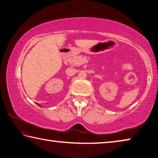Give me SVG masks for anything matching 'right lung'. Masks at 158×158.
<instances>
[{
    "label": "right lung",
    "mask_w": 158,
    "mask_h": 158,
    "mask_svg": "<svg viewBox=\"0 0 158 158\" xmlns=\"http://www.w3.org/2000/svg\"><path fill=\"white\" fill-rule=\"evenodd\" d=\"M37 105H39V106H40V105H39V104H37Z\"/></svg>",
    "instance_id": "1"
}]
</instances>
